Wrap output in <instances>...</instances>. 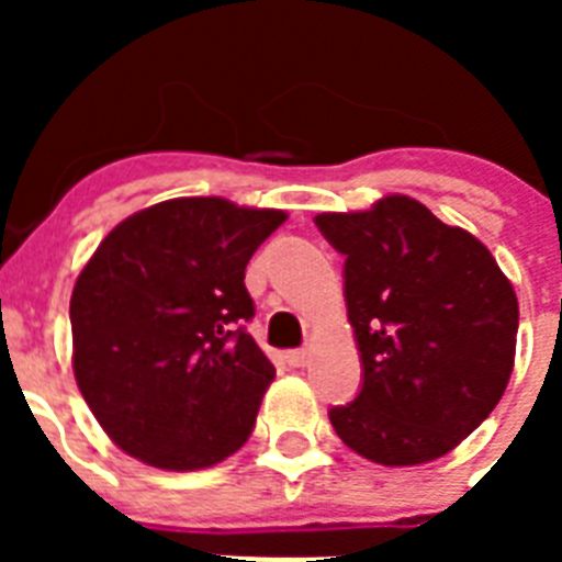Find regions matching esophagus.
Instances as JSON below:
<instances>
[{
    "label": "esophagus",
    "instance_id": "obj_1",
    "mask_svg": "<svg viewBox=\"0 0 562 562\" xmlns=\"http://www.w3.org/2000/svg\"><path fill=\"white\" fill-rule=\"evenodd\" d=\"M286 362H290V366H295V369H301V366H306V362H310V351L306 349L286 351Z\"/></svg>",
    "mask_w": 562,
    "mask_h": 562
}]
</instances>
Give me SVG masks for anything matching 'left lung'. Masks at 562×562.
<instances>
[{"mask_svg": "<svg viewBox=\"0 0 562 562\" xmlns=\"http://www.w3.org/2000/svg\"><path fill=\"white\" fill-rule=\"evenodd\" d=\"M346 258L342 290L362 389L329 411L362 459L414 467L450 453L493 414L515 366L518 297L493 252L411 196L317 213Z\"/></svg>", "mask_w": 562, "mask_h": 562, "instance_id": "8db88e82", "label": "left lung"}]
</instances>
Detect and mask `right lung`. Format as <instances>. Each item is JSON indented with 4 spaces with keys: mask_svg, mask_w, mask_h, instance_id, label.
Returning a JSON list of instances; mask_svg holds the SVG:
<instances>
[{
    "mask_svg": "<svg viewBox=\"0 0 562 562\" xmlns=\"http://www.w3.org/2000/svg\"><path fill=\"white\" fill-rule=\"evenodd\" d=\"M284 211L182 196L134 213L69 297L72 371L109 439L160 470H202L252 434L276 369L247 335L245 270Z\"/></svg>",
    "mask_w": 562,
    "mask_h": 562,
    "instance_id": "1",
    "label": "right lung"
}]
</instances>
